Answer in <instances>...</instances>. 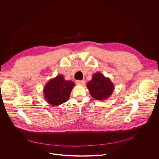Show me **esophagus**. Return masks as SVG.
I'll return each mask as SVG.
<instances>
[{"mask_svg": "<svg viewBox=\"0 0 159 159\" xmlns=\"http://www.w3.org/2000/svg\"><path fill=\"white\" fill-rule=\"evenodd\" d=\"M76 84L77 85H82L85 84V80H76L75 81Z\"/></svg>", "mask_w": 159, "mask_h": 159, "instance_id": "obj_1", "label": "esophagus"}]
</instances>
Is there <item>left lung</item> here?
<instances>
[{
	"label": "left lung",
	"mask_w": 159,
	"mask_h": 159,
	"mask_svg": "<svg viewBox=\"0 0 159 159\" xmlns=\"http://www.w3.org/2000/svg\"><path fill=\"white\" fill-rule=\"evenodd\" d=\"M91 96L96 100L104 101L109 98L114 91L115 86L109 78L100 72L94 73L92 79L87 84Z\"/></svg>",
	"instance_id": "8db88e82"
}]
</instances>
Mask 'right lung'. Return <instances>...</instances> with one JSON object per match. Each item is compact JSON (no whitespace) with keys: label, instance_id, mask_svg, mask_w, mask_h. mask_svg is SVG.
Instances as JSON below:
<instances>
[{"label":"right lung","instance_id":"add662e5","mask_svg":"<svg viewBox=\"0 0 159 159\" xmlns=\"http://www.w3.org/2000/svg\"><path fill=\"white\" fill-rule=\"evenodd\" d=\"M74 86L73 81L66 80L63 75L59 74L45 85L43 89L44 98L49 104L58 106L69 99Z\"/></svg>","mask_w":159,"mask_h":159}]
</instances>
